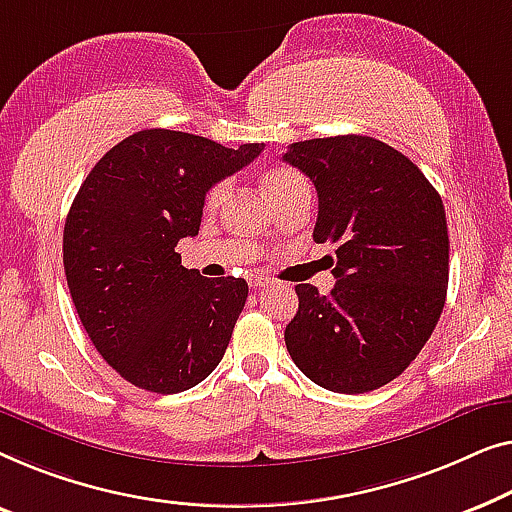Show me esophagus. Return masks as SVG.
I'll list each match as a JSON object with an SVG mask.
<instances>
[{"label":"esophagus","mask_w":512,"mask_h":512,"mask_svg":"<svg viewBox=\"0 0 512 512\" xmlns=\"http://www.w3.org/2000/svg\"><path fill=\"white\" fill-rule=\"evenodd\" d=\"M269 283H271V280L269 278H262V276L250 278V287H255V290H257V287H264V285H269Z\"/></svg>","instance_id":"obj_1"}]
</instances>
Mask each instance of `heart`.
I'll use <instances>...</instances> for the list:
<instances>
[{
	"label": "heart",
	"instance_id": "obj_1",
	"mask_svg": "<svg viewBox=\"0 0 512 512\" xmlns=\"http://www.w3.org/2000/svg\"><path fill=\"white\" fill-rule=\"evenodd\" d=\"M262 185H264L266 194H269V197H271L273 204H278L280 199L287 197V194H292L294 190H299V187H304L306 181H304V178H301L299 171H294L290 167H276V169H269L262 176ZM227 187L229 185L225 181L215 183L211 190H208V194H206V206L208 208L218 206L220 201L225 199Z\"/></svg>",
	"mask_w": 512,
	"mask_h": 512
}]
</instances>
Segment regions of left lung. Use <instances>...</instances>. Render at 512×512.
<instances>
[{
	"label": "left lung",
	"mask_w": 512,
	"mask_h": 512,
	"mask_svg": "<svg viewBox=\"0 0 512 512\" xmlns=\"http://www.w3.org/2000/svg\"><path fill=\"white\" fill-rule=\"evenodd\" d=\"M283 160L318 190L313 239L336 243L334 290L294 287L287 352L329 392L378 390L420 355L443 313L450 241L441 194L373 136L297 141Z\"/></svg>",
	"instance_id": "obj_1"
}]
</instances>
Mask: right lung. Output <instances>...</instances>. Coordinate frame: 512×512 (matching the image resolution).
Segmentation results:
<instances>
[{
    "label": "right lung",
    "mask_w": 512,
    "mask_h": 512,
    "mask_svg": "<svg viewBox=\"0 0 512 512\" xmlns=\"http://www.w3.org/2000/svg\"><path fill=\"white\" fill-rule=\"evenodd\" d=\"M262 148L143 129L83 181L64 222V273L90 341L127 383L176 394L220 364L248 283L185 269L176 246L199 234L206 192Z\"/></svg>",
    "instance_id": "obj_1"
}]
</instances>
